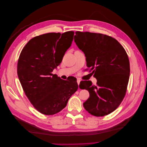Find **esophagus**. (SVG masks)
Segmentation results:
<instances>
[{
	"label": "esophagus",
	"instance_id": "obj_1",
	"mask_svg": "<svg viewBox=\"0 0 147 147\" xmlns=\"http://www.w3.org/2000/svg\"><path fill=\"white\" fill-rule=\"evenodd\" d=\"M80 81H81V80H80V79H77V80H76V82H77V83H78V86L80 85Z\"/></svg>",
	"mask_w": 147,
	"mask_h": 147
}]
</instances>
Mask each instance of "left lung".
I'll list each match as a JSON object with an SVG mask.
<instances>
[{
    "label": "left lung",
    "mask_w": 147,
    "mask_h": 147,
    "mask_svg": "<svg viewBox=\"0 0 147 147\" xmlns=\"http://www.w3.org/2000/svg\"><path fill=\"white\" fill-rule=\"evenodd\" d=\"M75 44L85 54L87 66L94 70L97 86L81 81L80 88L88 91L89 98L83 103L88 113L96 117L115 111L126 92L130 63L124 48L114 38L100 33L76 32Z\"/></svg>",
    "instance_id": "1"
}]
</instances>
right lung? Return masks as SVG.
<instances>
[{"mask_svg": "<svg viewBox=\"0 0 147 147\" xmlns=\"http://www.w3.org/2000/svg\"><path fill=\"white\" fill-rule=\"evenodd\" d=\"M74 32L48 33L31 39L20 55L17 74L24 92L40 113L53 115L61 111L78 90L76 79L61 80L53 74L71 46Z\"/></svg>", "mask_w": 147, "mask_h": 147, "instance_id": "1", "label": "right lung"}]
</instances>
